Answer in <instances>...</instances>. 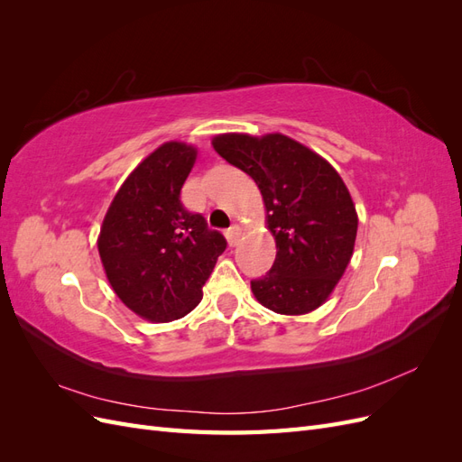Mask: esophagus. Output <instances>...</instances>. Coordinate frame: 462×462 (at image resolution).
<instances>
[{
	"label": "esophagus",
	"mask_w": 462,
	"mask_h": 462,
	"mask_svg": "<svg viewBox=\"0 0 462 462\" xmlns=\"http://www.w3.org/2000/svg\"><path fill=\"white\" fill-rule=\"evenodd\" d=\"M226 236H227V243H229V246H235L236 243H239V236H241V229H239V226H231V227L226 231Z\"/></svg>",
	"instance_id": "34e87169"
}]
</instances>
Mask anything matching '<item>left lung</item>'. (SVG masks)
Returning a JSON list of instances; mask_svg holds the SVG:
<instances>
[{"label":"left lung","mask_w":462,"mask_h":462,"mask_svg":"<svg viewBox=\"0 0 462 462\" xmlns=\"http://www.w3.org/2000/svg\"><path fill=\"white\" fill-rule=\"evenodd\" d=\"M214 150L258 185L277 254L250 282L256 300L277 314L316 310L353 256L358 217L331 163L285 134H217Z\"/></svg>","instance_id":"1"}]
</instances>
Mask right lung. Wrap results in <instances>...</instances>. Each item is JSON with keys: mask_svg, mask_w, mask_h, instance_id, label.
Instances as JSON below:
<instances>
[{"mask_svg": "<svg viewBox=\"0 0 462 462\" xmlns=\"http://www.w3.org/2000/svg\"><path fill=\"white\" fill-rule=\"evenodd\" d=\"M197 148L165 143L125 179L104 217L97 250L109 285L150 321L187 316L227 241L180 202Z\"/></svg>", "mask_w": 462, "mask_h": 462, "instance_id": "obj_1", "label": "right lung"}]
</instances>
